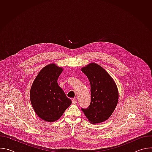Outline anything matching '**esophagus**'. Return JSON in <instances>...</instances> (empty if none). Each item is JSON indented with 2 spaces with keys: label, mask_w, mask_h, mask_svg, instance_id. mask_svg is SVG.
Wrapping results in <instances>:
<instances>
[{
  "label": "esophagus",
  "mask_w": 152,
  "mask_h": 152,
  "mask_svg": "<svg viewBox=\"0 0 152 152\" xmlns=\"http://www.w3.org/2000/svg\"><path fill=\"white\" fill-rule=\"evenodd\" d=\"M72 102H73V103H77V100L76 99H73Z\"/></svg>",
  "instance_id": "1"
}]
</instances>
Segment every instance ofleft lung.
<instances>
[{
	"mask_svg": "<svg viewBox=\"0 0 152 152\" xmlns=\"http://www.w3.org/2000/svg\"><path fill=\"white\" fill-rule=\"evenodd\" d=\"M81 71L87 76L91 85L90 105L82 110L90 123L103 122L110 117L118 103L117 85L110 74L96 63L88 64Z\"/></svg>",
	"mask_w": 152,
	"mask_h": 152,
	"instance_id": "8db88e82",
	"label": "left lung"
}]
</instances>
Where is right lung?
Listing matches in <instances>:
<instances>
[{
	"label": "right lung",
	"mask_w": 152,
	"mask_h": 152,
	"mask_svg": "<svg viewBox=\"0 0 152 152\" xmlns=\"http://www.w3.org/2000/svg\"><path fill=\"white\" fill-rule=\"evenodd\" d=\"M62 71V67L50 64L41 69L31 86L30 100L33 109L40 118L48 122L58 120L72 104L57 82Z\"/></svg>",
	"instance_id": "obj_1"
}]
</instances>
